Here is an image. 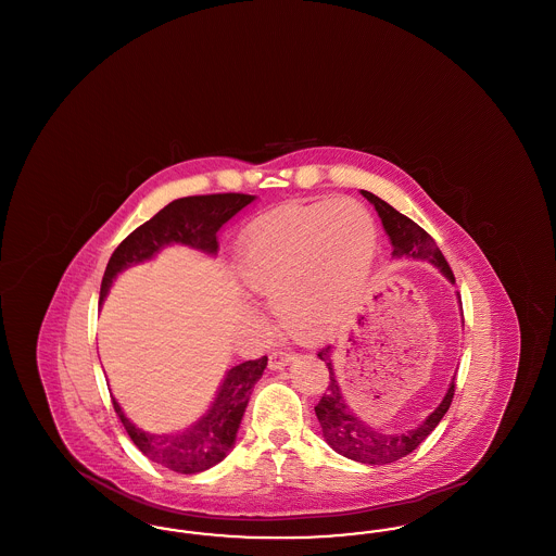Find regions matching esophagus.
<instances>
[{
    "instance_id": "34e87169",
    "label": "esophagus",
    "mask_w": 556,
    "mask_h": 556,
    "mask_svg": "<svg viewBox=\"0 0 556 556\" xmlns=\"http://www.w3.org/2000/svg\"><path fill=\"white\" fill-rule=\"evenodd\" d=\"M291 361H293V352L275 350V352H270V356H268V367L273 370L283 369Z\"/></svg>"
}]
</instances>
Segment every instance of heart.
I'll list each match as a JSON object with an SVG mask.
<instances>
[{
    "mask_svg": "<svg viewBox=\"0 0 556 556\" xmlns=\"http://www.w3.org/2000/svg\"><path fill=\"white\" fill-rule=\"evenodd\" d=\"M372 254L369 214L352 202H320L265 220L241 248L239 275L291 338L320 342L356 311Z\"/></svg>",
    "mask_w": 556,
    "mask_h": 556,
    "instance_id": "obj_1",
    "label": "heart"
}]
</instances>
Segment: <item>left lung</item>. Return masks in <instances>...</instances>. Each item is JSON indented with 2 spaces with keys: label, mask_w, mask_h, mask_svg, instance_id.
Instances as JSON below:
<instances>
[{
  "label": "left lung",
  "mask_w": 556,
  "mask_h": 556,
  "mask_svg": "<svg viewBox=\"0 0 556 556\" xmlns=\"http://www.w3.org/2000/svg\"><path fill=\"white\" fill-rule=\"evenodd\" d=\"M363 195L375 206V211L383 223V229L394 248L392 256H396V258L408 256V258L429 261L446 275L450 283H454V273L446 263L444 254L440 252L438 243L425 229H421L408 216H404L402 212L392 208L381 198H377L375 193L363 189ZM329 354H331L329 345L318 350V358L325 361V365L329 369V386L318 400L315 413H317L325 442L336 452L344 454L352 460H358L365 465H388V463L400 460L402 456H406L417 448L442 421V417L448 413L452 397H454V381L450 383L448 392L440 402V406L425 419L424 424L417 425L404 433H383L379 429H372L363 419H358L356 413L345 404L340 383H338L336 372L331 367Z\"/></svg>",
  "instance_id": "1"
}]
</instances>
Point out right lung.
<instances>
[{
    "label": "right lung",
    "mask_w": 556,
    "mask_h": 556,
    "mask_svg": "<svg viewBox=\"0 0 556 556\" xmlns=\"http://www.w3.org/2000/svg\"><path fill=\"white\" fill-rule=\"evenodd\" d=\"M254 195L248 193H211V195H189L179 198L164 206L159 214L137 227L131 236L123 239L108 261L106 273L102 277L100 302L106 298L114 277L127 266L150 261L168 243H186L189 248L216 254L218 229L245 208ZM266 356L258 361H245L229 369L218 394L214 397L208 413L181 433H148L125 417L118 402L112 397L114 410L125 425L132 444L141 450L150 460L175 473H200L220 463L227 452L233 448L241 417L245 413L248 400L254 383L263 377Z\"/></svg>",
    "instance_id": "add662e5"
}]
</instances>
